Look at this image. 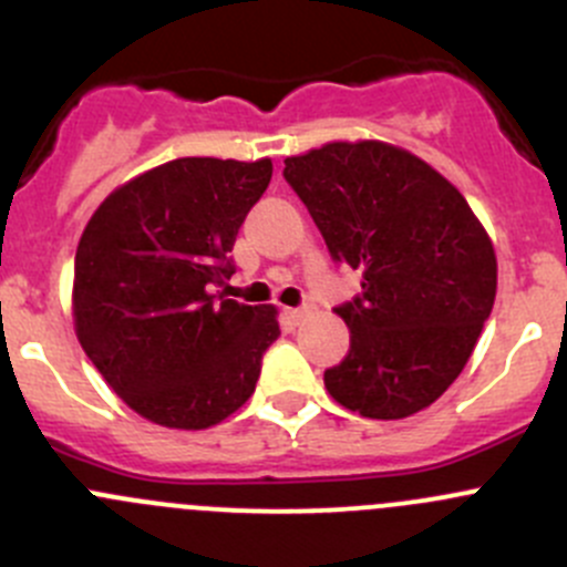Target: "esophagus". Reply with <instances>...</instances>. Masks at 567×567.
<instances>
[{
    "instance_id": "34e87169",
    "label": "esophagus",
    "mask_w": 567,
    "mask_h": 567,
    "mask_svg": "<svg viewBox=\"0 0 567 567\" xmlns=\"http://www.w3.org/2000/svg\"><path fill=\"white\" fill-rule=\"evenodd\" d=\"M305 316H307L305 307H296V310H290V307H288V310H285V318H288V323H290V326L299 323V320L305 318Z\"/></svg>"
}]
</instances>
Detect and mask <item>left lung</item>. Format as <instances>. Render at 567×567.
<instances>
[{
  "label": "left lung",
  "mask_w": 567,
  "mask_h": 567,
  "mask_svg": "<svg viewBox=\"0 0 567 567\" xmlns=\"http://www.w3.org/2000/svg\"><path fill=\"white\" fill-rule=\"evenodd\" d=\"M337 262L362 293L337 307L346 359L323 373L331 398L370 420H403L442 398L472 357L496 299V255L463 194L386 142H329L285 158Z\"/></svg>",
  "instance_id": "obj_1"
}]
</instances>
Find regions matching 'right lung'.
I'll return each instance as SVG.
<instances>
[{"mask_svg": "<svg viewBox=\"0 0 567 567\" xmlns=\"http://www.w3.org/2000/svg\"><path fill=\"white\" fill-rule=\"evenodd\" d=\"M271 158H175L123 183L82 233L73 326L90 362L145 420L203 431L255 392L277 307L225 299L238 227Z\"/></svg>", "mask_w": 567, "mask_h": 567, "instance_id": "obj_1", "label": "right lung"}]
</instances>
